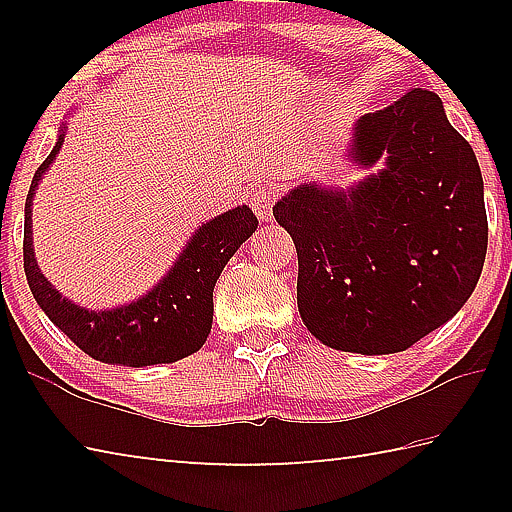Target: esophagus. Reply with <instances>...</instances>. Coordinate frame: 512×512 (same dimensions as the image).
<instances>
[{
    "label": "esophagus",
    "mask_w": 512,
    "mask_h": 512,
    "mask_svg": "<svg viewBox=\"0 0 512 512\" xmlns=\"http://www.w3.org/2000/svg\"><path fill=\"white\" fill-rule=\"evenodd\" d=\"M273 203H275V187H255L253 194H250V205H253L259 221L273 219Z\"/></svg>",
    "instance_id": "esophagus-1"
}]
</instances>
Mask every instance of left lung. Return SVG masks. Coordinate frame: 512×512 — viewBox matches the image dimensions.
I'll return each instance as SVG.
<instances>
[{
	"label": "left lung",
	"instance_id": "left-lung-1",
	"mask_svg": "<svg viewBox=\"0 0 512 512\" xmlns=\"http://www.w3.org/2000/svg\"><path fill=\"white\" fill-rule=\"evenodd\" d=\"M350 187L302 183L275 203L298 250L302 323L327 348L393 354L472 296L488 250L483 178L436 92L357 119Z\"/></svg>",
	"mask_w": 512,
	"mask_h": 512
}]
</instances>
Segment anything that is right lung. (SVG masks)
<instances>
[{"label":"right lung","instance_id":"obj_1","mask_svg":"<svg viewBox=\"0 0 512 512\" xmlns=\"http://www.w3.org/2000/svg\"><path fill=\"white\" fill-rule=\"evenodd\" d=\"M65 133L67 124L60 126L54 149L33 176L24 205V273L33 298L85 354L112 366L144 368L198 352L212 329L214 284L230 257L257 230V216L248 205H239L198 225L167 275L126 305L110 309L76 305L42 275L33 253L31 223L36 189L63 149Z\"/></svg>","mask_w":512,"mask_h":512}]
</instances>
